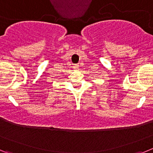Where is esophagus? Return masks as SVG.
Listing matches in <instances>:
<instances>
[{
    "instance_id": "obj_1",
    "label": "esophagus",
    "mask_w": 153,
    "mask_h": 153,
    "mask_svg": "<svg viewBox=\"0 0 153 153\" xmlns=\"http://www.w3.org/2000/svg\"><path fill=\"white\" fill-rule=\"evenodd\" d=\"M74 68L75 69V70H78V68H79V65H78V64H75L74 66Z\"/></svg>"
}]
</instances>
